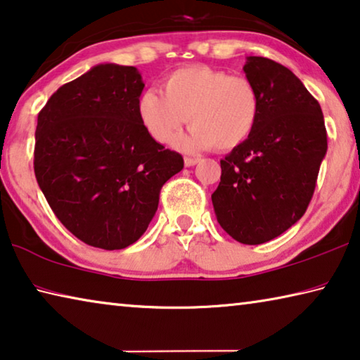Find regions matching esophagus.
I'll use <instances>...</instances> for the list:
<instances>
[{"instance_id":"1","label":"esophagus","mask_w":360,"mask_h":360,"mask_svg":"<svg viewBox=\"0 0 360 360\" xmlns=\"http://www.w3.org/2000/svg\"><path fill=\"white\" fill-rule=\"evenodd\" d=\"M199 162L198 158H185V165L186 167H193V165H196Z\"/></svg>"}]
</instances>
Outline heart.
<instances>
[{
    "label": "heart",
    "mask_w": 360,
    "mask_h": 360,
    "mask_svg": "<svg viewBox=\"0 0 360 360\" xmlns=\"http://www.w3.org/2000/svg\"><path fill=\"white\" fill-rule=\"evenodd\" d=\"M261 110V95L248 77L204 64L170 72L161 93L148 90L136 104L143 129L161 145L172 143L190 117L191 130L176 140L186 151H233L250 140Z\"/></svg>",
    "instance_id": "obj_1"
}]
</instances>
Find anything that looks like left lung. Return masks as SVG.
<instances>
[{"instance_id": "1", "label": "left lung", "mask_w": 360, "mask_h": 360, "mask_svg": "<svg viewBox=\"0 0 360 360\" xmlns=\"http://www.w3.org/2000/svg\"><path fill=\"white\" fill-rule=\"evenodd\" d=\"M243 70L261 95V119L250 140L220 161L212 204L233 240L262 245L306 212L327 154V130L319 101L288 68L250 56Z\"/></svg>"}]
</instances>
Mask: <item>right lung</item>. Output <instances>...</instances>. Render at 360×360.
<instances>
[{
  "label": "right lung",
  "mask_w": 360,
  "mask_h": 360,
  "mask_svg": "<svg viewBox=\"0 0 360 360\" xmlns=\"http://www.w3.org/2000/svg\"><path fill=\"white\" fill-rule=\"evenodd\" d=\"M143 84L131 65L99 64L58 88L38 114L33 169L49 207L72 235L124 250L145 233L159 193L184 169L136 114Z\"/></svg>",
  "instance_id": "right-lung-1"
}]
</instances>
